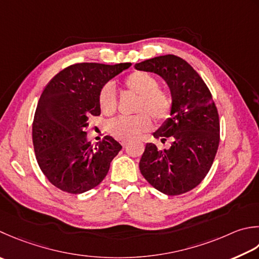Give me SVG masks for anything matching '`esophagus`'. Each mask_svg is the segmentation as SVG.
<instances>
[{"mask_svg":"<svg viewBox=\"0 0 259 259\" xmlns=\"http://www.w3.org/2000/svg\"><path fill=\"white\" fill-rule=\"evenodd\" d=\"M126 144H128V141H125V140H121V145H122L123 147H124V146H126Z\"/></svg>","mask_w":259,"mask_h":259,"instance_id":"1","label":"esophagus"}]
</instances>
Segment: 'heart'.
Listing matches in <instances>:
<instances>
[{
    "mask_svg": "<svg viewBox=\"0 0 259 259\" xmlns=\"http://www.w3.org/2000/svg\"><path fill=\"white\" fill-rule=\"evenodd\" d=\"M128 92L138 95L135 111L139 112L131 118H119L110 121L108 131L119 140H133L153 125L151 116L158 122L169 118L173 110V99L168 91L159 88V82L153 74L136 70L123 78ZM99 108L104 115H113L118 109L115 91L112 84H105L99 92Z\"/></svg>",
    "mask_w": 259,
    "mask_h": 259,
    "instance_id": "b5f03b06",
    "label": "heart"
}]
</instances>
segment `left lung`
I'll return each instance as SVG.
<instances>
[{"mask_svg":"<svg viewBox=\"0 0 259 259\" xmlns=\"http://www.w3.org/2000/svg\"><path fill=\"white\" fill-rule=\"evenodd\" d=\"M136 69L158 74L173 99L171 116L154 134L169 149L147 144L139 168L147 182L167 195L186 193L209 173L220 143L219 113L210 90L193 67L175 55L147 59Z\"/></svg>","mask_w":259,"mask_h":259,"instance_id":"8db88e82","label":"left lung"}]
</instances>
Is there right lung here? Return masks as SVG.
I'll return each mask as SVG.
<instances>
[{
    "mask_svg": "<svg viewBox=\"0 0 259 259\" xmlns=\"http://www.w3.org/2000/svg\"><path fill=\"white\" fill-rule=\"evenodd\" d=\"M130 66L74 64L59 72L42 91L34 112L32 143L40 169L57 189L84 193L108 174L122 146L105 136L92 147L84 130L89 118L101 114V88Z\"/></svg>",
    "mask_w": 259,
    "mask_h": 259,
    "instance_id": "1",
    "label": "right lung"
}]
</instances>
